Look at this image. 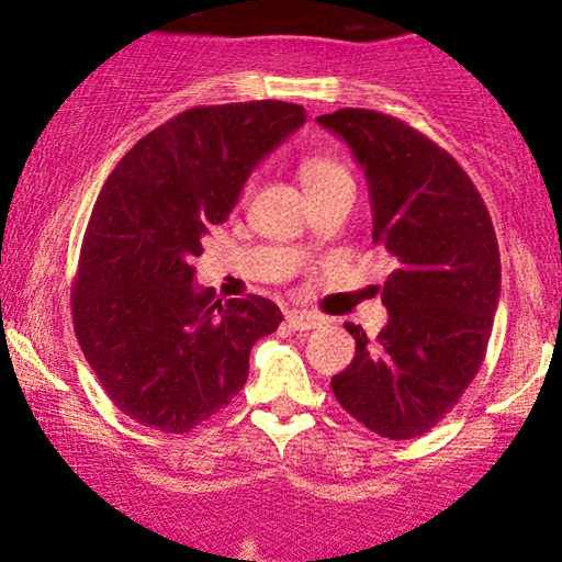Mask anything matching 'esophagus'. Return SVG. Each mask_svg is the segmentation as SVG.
<instances>
[{"label": "esophagus", "mask_w": 562, "mask_h": 562, "mask_svg": "<svg viewBox=\"0 0 562 562\" xmlns=\"http://www.w3.org/2000/svg\"><path fill=\"white\" fill-rule=\"evenodd\" d=\"M285 322L293 330H314V327H319L325 319L314 312H299V308H293V312L285 314Z\"/></svg>", "instance_id": "34e87169"}]
</instances>
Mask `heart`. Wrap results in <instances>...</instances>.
Listing matches in <instances>:
<instances>
[{"label":"heart","mask_w":562,"mask_h":562,"mask_svg":"<svg viewBox=\"0 0 562 562\" xmlns=\"http://www.w3.org/2000/svg\"><path fill=\"white\" fill-rule=\"evenodd\" d=\"M301 182L306 187V192H312L333 182H351V179H348V171L338 160L327 156H308L301 160Z\"/></svg>","instance_id":"b5f03b06"}]
</instances>
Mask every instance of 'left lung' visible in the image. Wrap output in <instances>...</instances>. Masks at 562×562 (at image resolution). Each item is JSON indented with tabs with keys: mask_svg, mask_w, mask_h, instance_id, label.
I'll list each match as a JSON object with an SVG mask.
<instances>
[{
	"mask_svg": "<svg viewBox=\"0 0 562 562\" xmlns=\"http://www.w3.org/2000/svg\"><path fill=\"white\" fill-rule=\"evenodd\" d=\"M362 166L372 240L396 259L380 288L375 340L346 325L357 353L330 380L340 406L378 436L428 434L479 375L499 303V245L486 205L447 150L385 113L319 115Z\"/></svg>",
	"mask_w": 562,
	"mask_h": 562,
	"instance_id": "1",
	"label": "left lung"
}]
</instances>
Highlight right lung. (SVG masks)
<instances>
[{
    "instance_id": "1",
    "label": "right lung",
    "mask_w": 562,
    "mask_h": 562,
    "mask_svg": "<svg viewBox=\"0 0 562 562\" xmlns=\"http://www.w3.org/2000/svg\"><path fill=\"white\" fill-rule=\"evenodd\" d=\"M306 111L256 100L190 108L142 137L102 184L70 306L79 346L124 415L164 434L209 420L248 380L250 348L282 322L261 295L195 285L203 235Z\"/></svg>"
}]
</instances>
